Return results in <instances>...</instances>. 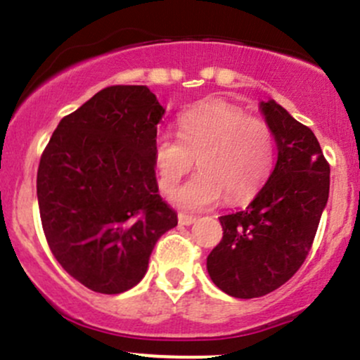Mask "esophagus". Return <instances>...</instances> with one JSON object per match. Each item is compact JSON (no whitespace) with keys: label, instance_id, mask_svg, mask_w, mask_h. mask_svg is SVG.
<instances>
[{"label":"esophagus","instance_id":"34e87169","mask_svg":"<svg viewBox=\"0 0 360 360\" xmlns=\"http://www.w3.org/2000/svg\"><path fill=\"white\" fill-rule=\"evenodd\" d=\"M195 221H197L195 217L188 216V214H179V223L181 226H191V224L195 223Z\"/></svg>","mask_w":360,"mask_h":360}]
</instances>
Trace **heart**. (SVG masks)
Here are the masks:
<instances>
[{
	"label": "heart",
	"instance_id": "1",
	"mask_svg": "<svg viewBox=\"0 0 360 360\" xmlns=\"http://www.w3.org/2000/svg\"><path fill=\"white\" fill-rule=\"evenodd\" d=\"M179 139L161 132L153 146L158 187L175 191L193 168V175L173 193L181 209L202 211L224 195L231 202L253 197L269 179L276 160V141L264 119L246 115L243 108L226 100H205L188 108L176 120Z\"/></svg>",
	"mask_w": 360,
	"mask_h": 360
}]
</instances>
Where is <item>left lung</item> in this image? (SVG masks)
<instances>
[{"label":"left lung","instance_id":"obj_1","mask_svg":"<svg viewBox=\"0 0 360 360\" xmlns=\"http://www.w3.org/2000/svg\"><path fill=\"white\" fill-rule=\"evenodd\" d=\"M277 143V163L245 211L221 216L223 240L207 272L238 300L272 292L300 270L328 200L330 165L316 136L281 105L260 103Z\"/></svg>","mask_w":360,"mask_h":360}]
</instances>
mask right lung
<instances>
[{
  "label": "right lung",
  "instance_id": "1",
  "mask_svg": "<svg viewBox=\"0 0 360 360\" xmlns=\"http://www.w3.org/2000/svg\"><path fill=\"white\" fill-rule=\"evenodd\" d=\"M163 114L148 86H107L63 117L40 156L47 245L60 267L95 292L134 288L156 241L179 223L153 165Z\"/></svg>",
  "mask_w": 360,
  "mask_h": 360
}]
</instances>
